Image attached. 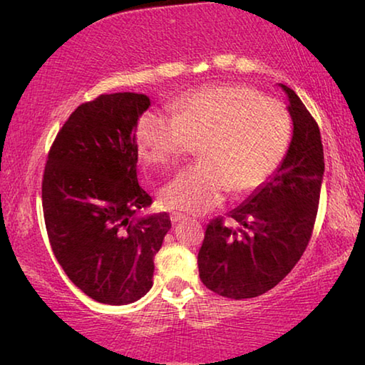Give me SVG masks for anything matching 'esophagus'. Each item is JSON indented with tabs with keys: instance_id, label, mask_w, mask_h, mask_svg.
Returning <instances> with one entry per match:
<instances>
[{
	"instance_id": "esophagus-1",
	"label": "esophagus",
	"mask_w": 365,
	"mask_h": 365,
	"mask_svg": "<svg viewBox=\"0 0 365 365\" xmlns=\"http://www.w3.org/2000/svg\"><path fill=\"white\" fill-rule=\"evenodd\" d=\"M183 219H187V215H183V214H180V212H174L170 215V222L172 224H177V222H180V220H183Z\"/></svg>"
}]
</instances>
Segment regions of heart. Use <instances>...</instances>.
<instances>
[{
  "label": "heart",
  "instance_id": "obj_1",
  "mask_svg": "<svg viewBox=\"0 0 365 365\" xmlns=\"http://www.w3.org/2000/svg\"><path fill=\"white\" fill-rule=\"evenodd\" d=\"M172 115L146 113L137 127L140 156L151 165L175 164L195 145L201 163L160 191L174 211L205 214L227 191L246 195L279 169L292 141L285 104L243 85L206 86L182 98Z\"/></svg>",
  "mask_w": 365,
  "mask_h": 365
}]
</instances>
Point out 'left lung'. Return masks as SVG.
I'll list each match as a JSON object with an SVG mask.
<instances>
[{"label":"left lung","instance_id":"8db88e82","mask_svg":"<svg viewBox=\"0 0 365 365\" xmlns=\"http://www.w3.org/2000/svg\"><path fill=\"white\" fill-rule=\"evenodd\" d=\"M293 137L274 174L230 211L238 227L209 222L197 252L200 279L232 299L256 298L285 279L299 261L316 222L324 180V146L317 122L287 85Z\"/></svg>","mask_w":365,"mask_h":365}]
</instances>
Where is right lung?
<instances>
[{
    "mask_svg": "<svg viewBox=\"0 0 365 365\" xmlns=\"http://www.w3.org/2000/svg\"><path fill=\"white\" fill-rule=\"evenodd\" d=\"M141 93L101 95L73 110L49 150L41 183L49 243L73 285L103 304H130L153 287L168 212L141 215L137 177Z\"/></svg>",
    "mask_w": 365,
    "mask_h": 365,
    "instance_id": "obj_1",
    "label": "right lung"
}]
</instances>
